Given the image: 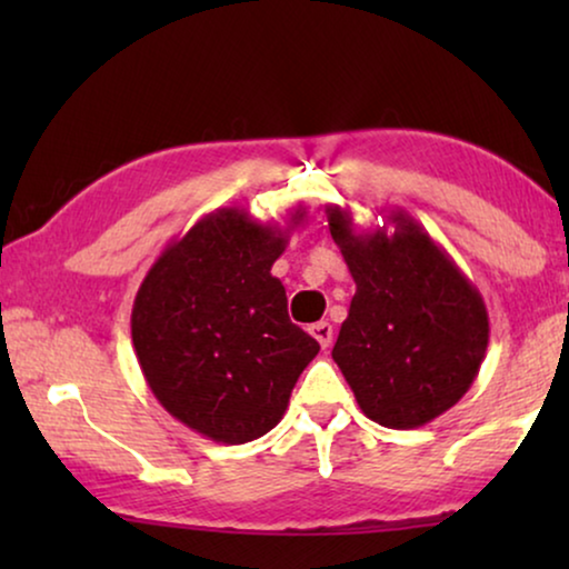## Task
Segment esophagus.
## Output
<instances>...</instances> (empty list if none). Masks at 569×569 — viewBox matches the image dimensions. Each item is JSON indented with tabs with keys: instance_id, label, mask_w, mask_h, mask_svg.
<instances>
[{
	"instance_id": "esophagus-1",
	"label": "esophagus",
	"mask_w": 569,
	"mask_h": 569,
	"mask_svg": "<svg viewBox=\"0 0 569 569\" xmlns=\"http://www.w3.org/2000/svg\"><path fill=\"white\" fill-rule=\"evenodd\" d=\"M310 337H313L318 345H321L323 349L331 347V339H333V326L329 321H318L310 326Z\"/></svg>"
}]
</instances>
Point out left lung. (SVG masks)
I'll list each match as a JSON object with an SVG mask.
<instances>
[{"label": "left lung", "instance_id": "8db88e82", "mask_svg": "<svg viewBox=\"0 0 569 569\" xmlns=\"http://www.w3.org/2000/svg\"><path fill=\"white\" fill-rule=\"evenodd\" d=\"M326 217L357 284L333 362L372 422L391 430L432 422L479 376L489 345L485 298L401 209L376 230H357L339 204Z\"/></svg>", "mask_w": 569, "mask_h": 569}]
</instances>
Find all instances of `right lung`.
<instances>
[{
    "label": "right lung",
    "mask_w": 569,
    "mask_h": 569,
    "mask_svg": "<svg viewBox=\"0 0 569 569\" xmlns=\"http://www.w3.org/2000/svg\"><path fill=\"white\" fill-rule=\"evenodd\" d=\"M222 207L170 240L139 284L131 341L162 409L224 446L267 435L284 417L318 341L287 316V292L271 267L290 230Z\"/></svg>",
    "instance_id": "right-lung-1"
}]
</instances>
